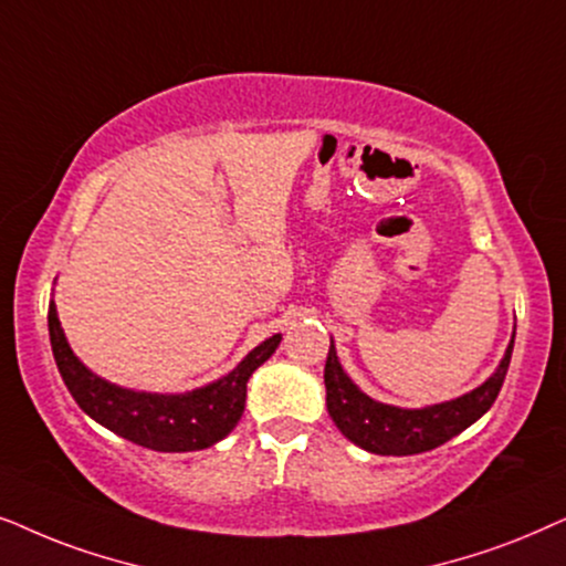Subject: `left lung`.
I'll return each instance as SVG.
<instances>
[{
  "label": "left lung",
  "mask_w": 566,
  "mask_h": 566,
  "mask_svg": "<svg viewBox=\"0 0 566 566\" xmlns=\"http://www.w3.org/2000/svg\"><path fill=\"white\" fill-rule=\"evenodd\" d=\"M512 344V334L504 357L496 365V370L469 394L450 398V401L419 406V409H403V406L375 401L365 390H359L338 361L334 338L323 370L326 382V409L334 419L346 440L375 455H417L446 446L463 429H469L473 421H479L492 409V403L500 396V388L507 375Z\"/></svg>",
  "instance_id": "left-lung-1"
}]
</instances>
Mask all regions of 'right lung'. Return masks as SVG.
I'll return each instance as SVG.
<instances>
[{
  "label": "right lung",
  "instance_id": "obj_1",
  "mask_svg": "<svg viewBox=\"0 0 566 566\" xmlns=\"http://www.w3.org/2000/svg\"><path fill=\"white\" fill-rule=\"evenodd\" d=\"M49 336L64 386L80 409L124 440L157 453H191L224 440L245 411L248 380L282 342V334L269 336L238 361L235 370L207 386L186 394H153L116 386L82 365L66 342L54 300L49 303Z\"/></svg>",
  "mask_w": 566,
  "mask_h": 566
}]
</instances>
